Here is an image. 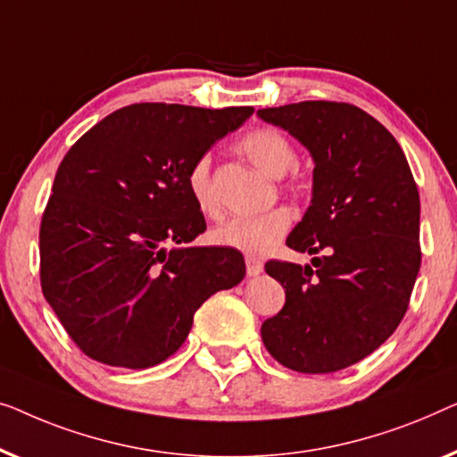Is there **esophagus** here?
<instances>
[{"label":"esophagus","mask_w":457,"mask_h":457,"mask_svg":"<svg viewBox=\"0 0 457 457\" xmlns=\"http://www.w3.org/2000/svg\"><path fill=\"white\" fill-rule=\"evenodd\" d=\"M246 273L248 278H256V275L262 273V262L254 256H246Z\"/></svg>","instance_id":"34e87169"}]
</instances>
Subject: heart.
<instances>
[{
	"instance_id": "1",
	"label": "heart",
	"mask_w": 457,
	"mask_h": 457,
	"mask_svg": "<svg viewBox=\"0 0 457 457\" xmlns=\"http://www.w3.org/2000/svg\"><path fill=\"white\" fill-rule=\"evenodd\" d=\"M237 149L256 167H261L262 171H267L273 178L284 176L298 162V153H295L292 140L284 132L275 130V128H254V130H250L240 138ZM186 184H188L192 201H195L196 209L203 215H220V198H217L209 155L198 157L190 165ZM300 188L302 182L295 173L287 178L286 190L298 192ZM290 226V211L284 207H275L259 215L231 217V220L211 231V240L246 254H265L287 234Z\"/></svg>"
}]
</instances>
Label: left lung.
<instances>
[{
    "label": "left lung",
    "instance_id": "1",
    "mask_svg": "<svg viewBox=\"0 0 457 457\" xmlns=\"http://www.w3.org/2000/svg\"><path fill=\"white\" fill-rule=\"evenodd\" d=\"M314 159L312 203L287 246L312 266L269 261L286 304L261 327L287 369L325 375L372 354L402 323L420 269V196L402 146L356 105L300 101L259 109Z\"/></svg>",
    "mask_w": 457,
    "mask_h": 457
}]
</instances>
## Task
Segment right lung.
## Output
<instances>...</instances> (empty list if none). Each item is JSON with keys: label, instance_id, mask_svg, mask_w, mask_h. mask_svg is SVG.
I'll list each match as a JSON object with an SVG mask.
<instances>
[{"label": "right lung", "instance_id": "obj_1", "mask_svg": "<svg viewBox=\"0 0 457 457\" xmlns=\"http://www.w3.org/2000/svg\"><path fill=\"white\" fill-rule=\"evenodd\" d=\"M253 107L134 103L76 140L38 231L41 287L88 358L149 369L188 337L209 295L246 275L234 248L190 246L207 229L190 165Z\"/></svg>", "mask_w": 457, "mask_h": 457}]
</instances>
